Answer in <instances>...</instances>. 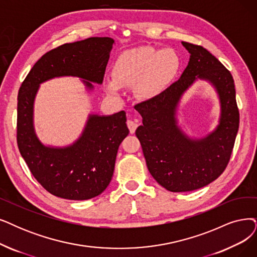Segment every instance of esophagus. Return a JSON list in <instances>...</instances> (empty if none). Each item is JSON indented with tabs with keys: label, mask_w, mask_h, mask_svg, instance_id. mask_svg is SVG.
I'll return each mask as SVG.
<instances>
[{
	"label": "esophagus",
	"mask_w": 257,
	"mask_h": 257,
	"mask_svg": "<svg viewBox=\"0 0 257 257\" xmlns=\"http://www.w3.org/2000/svg\"><path fill=\"white\" fill-rule=\"evenodd\" d=\"M126 124H127V127L130 128V133H131V134H134L135 131H136V128H137V126H138V123H137L136 121L127 120Z\"/></svg>",
	"instance_id": "34e87169"
}]
</instances>
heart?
I'll return each instance as SVG.
<instances>
[{
	"instance_id": "b5f03b06",
	"label": "heart",
	"mask_w": 257,
	"mask_h": 257,
	"mask_svg": "<svg viewBox=\"0 0 257 257\" xmlns=\"http://www.w3.org/2000/svg\"><path fill=\"white\" fill-rule=\"evenodd\" d=\"M180 67L178 55L170 48L161 50L141 47L122 54L112 67V78L107 80V91L115 94L119 87L137 85L138 93L146 98L160 94L175 78Z\"/></svg>"
}]
</instances>
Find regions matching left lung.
<instances>
[{"label":"left lung","mask_w":257,"mask_h":257,"mask_svg":"<svg viewBox=\"0 0 257 257\" xmlns=\"http://www.w3.org/2000/svg\"><path fill=\"white\" fill-rule=\"evenodd\" d=\"M190 60L180 79L159 95L135 105L142 117L136 130L151 175L171 192H189L208 186L227 168L239 126L234 80L209 50L181 42ZM197 78L207 79L221 100L220 124L206 139H189L175 115L181 96Z\"/></svg>","instance_id":"1"}]
</instances>
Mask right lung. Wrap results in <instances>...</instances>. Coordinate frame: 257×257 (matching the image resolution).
Here are the masks:
<instances>
[{"label":"right lung","mask_w":257,"mask_h":257,"mask_svg":"<svg viewBox=\"0 0 257 257\" xmlns=\"http://www.w3.org/2000/svg\"><path fill=\"white\" fill-rule=\"evenodd\" d=\"M114 40L93 37L66 43L41 57L19 89L17 142L37 181L47 192L69 200L98 196L109 184L120 143L128 135L125 111L90 115L81 137L66 148L45 147L34 128V101L39 85L55 77L74 76L101 84Z\"/></svg>","instance_id":"1"}]
</instances>
